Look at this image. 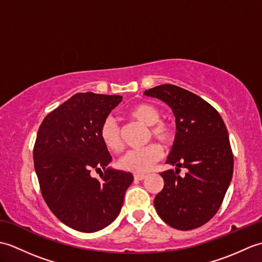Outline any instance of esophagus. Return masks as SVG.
<instances>
[{
	"instance_id": "esophagus-1",
	"label": "esophagus",
	"mask_w": 262,
	"mask_h": 262,
	"mask_svg": "<svg viewBox=\"0 0 262 262\" xmlns=\"http://www.w3.org/2000/svg\"><path fill=\"white\" fill-rule=\"evenodd\" d=\"M146 178V176L145 174H138V173H136V174H134V179L135 180H137V181H141V180H144Z\"/></svg>"
}]
</instances>
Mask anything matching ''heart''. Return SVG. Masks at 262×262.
Masks as SVG:
<instances>
[{
  "mask_svg": "<svg viewBox=\"0 0 262 262\" xmlns=\"http://www.w3.org/2000/svg\"><path fill=\"white\" fill-rule=\"evenodd\" d=\"M133 119L149 126V132L154 138L162 143L164 146H170L176 138V127L171 121L160 119V110L152 103L142 102L137 103L128 110ZM100 138L103 145L113 152H119L122 148L121 130L119 125L111 117H107L99 132ZM162 148L157 143H151L148 145L138 149H130L126 152L118 161L119 168L134 172V173H144L152 168V165L162 158Z\"/></svg>",
  "mask_w": 262,
  "mask_h": 262,
  "instance_id": "heart-1",
  "label": "heart"
}]
</instances>
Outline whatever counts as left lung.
Instances as JSON below:
<instances>
[{"instance_id":"8db88e82","label":"left lung","mask_w":262,"mask_h":262,"mask_svg":"<svg viewBox=\"0 0 262 262\" xmlns=\"http://www.w3.org/2000/svg\"><path fill=\"white\" fill-rule=\"evenodd\" d=\"M162 100L176 117V138L161 173L164 187L154 199L159 216L177 230L204 225L220 209L233 176V153L226 126L213 105L190 91L162 84L144 92ZM186 167L185 177L179 167Z\"/></svg>"}]
</instances>
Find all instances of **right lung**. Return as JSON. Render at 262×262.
<instances>
[{
	"mask_svg": "<svg viewBox=\"0 0 262 262\" xmlns=\"http://www.w3.org/2000/svg\"><path fill=\"white\" fill-rule=\"evenodd\" d=\"M121 96L76 93L42 120L33 147L41 194L57 219L76 231L104 229L119 215L129 172L108 168L113 158L99 132ZM104 170L101 180L90 172Z\"/></svg>",
	"mask_w": 262,
	"mask_h": 262,
	"instance_id": "1",
	"label": "right lung"
}]
</instances>
